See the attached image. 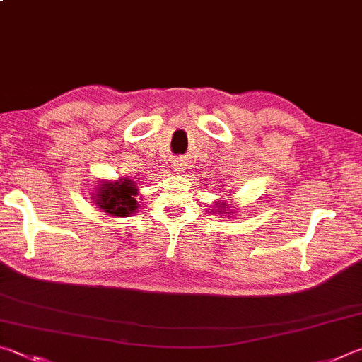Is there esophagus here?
Here are the masks:
<instances>
[{
  "mask_svg": "<svg viewBox=\"0 0 362 362\" xmlns=\"http://www.w3.org/2000/svg\"><path fill=\"white\" fill-rule=\"evenodd\" d=\"M175 169H177V170H179V173H180V170H182L183 168H180V164H177V168H175Z\"/></svg>",
  "mask_w": 362,
  "mask_h": 362,
  "instance_id": "esophagus-1",
  "label": "esophagus"
}]
</instances>
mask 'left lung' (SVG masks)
Wrapping results in <instances>:
<instances>
[{"instance_id": "left-lung-1", "label": "left lung", "mask_w": 362, "mask_h": 362, "mask_svg": "<svg viewBox=\"0 0 362 362\" xmlns=\"http://www.w3.org/2000/svg\"><path fill=\"white\" fill-rule=\"evenodd\" d=\"M215 207L216 209H212L214 210V214H220V215H229L231 216L233 214H235V212H233V209H229V207H233V204H228L226 201H218V202H215Z\"/></svg>"}]
</instances>
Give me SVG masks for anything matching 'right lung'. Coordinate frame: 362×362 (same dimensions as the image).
Returning <instances> with one entry per match:
<instances>
[{"instance_id":"1","label":"right lung","mask_w":362,"mask_h":362,"mask_svg":"<svg viewBox=\"0 0 362 362\" xmlns=\"http://www.w3.org/2000/svg\"><path fill=\"white\" fill-rule=\"evenodd\" d=\"M139 194L137 182L133 179L118 180H100L93 196L95 206L110 216H131L139 209V202L134 196Z\"/></svg>"}]
</instances>
